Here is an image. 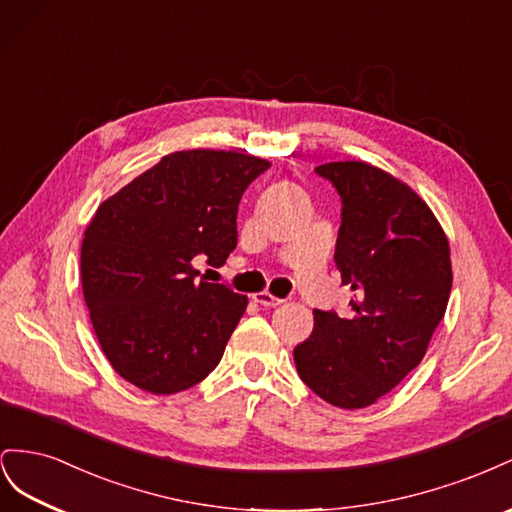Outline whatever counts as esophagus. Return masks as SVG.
Returning <instances> with one entry per match:
<instances>
[{"label": "esophagus", "mask_w": 512, "mask_h": 512, "mask_svg": "<svg viewBox=\"0 0 512 512\" xmlns=\"http://www.w3.org/2000/svg\"><path fill=\"white\" fill-rule=\"evenodd\" d=\"M253 300H255L257 304H261V306H279V304H283L281 298H276V296L268 294V291H261V294H255Z\"/></svg>", "instance_id": "obj_1"}]
</instances>
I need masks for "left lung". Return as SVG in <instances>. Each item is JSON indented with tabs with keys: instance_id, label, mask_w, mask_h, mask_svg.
Wrapping results in <instances>:
<instances>
[{
	"instance_id": "left-lung-1",
	"label": "left lung",
	"mask_w": 512,
	"mask_h": 512,
	"mask_svg": "<svg viewBox=\"0 0 512 512\" xmlns=\"http://www.w3.org/2000/svg\"><path fill=\"white\" fill-rule=\"evenodd\" d=\"M315 173L343 203L334 261L356 300L345 317L313 311V334L296 345L294 360L317 397L360 410L425 356L450 298V246L427 203L390 173L358 160Z\"/></svg>"
}]
</instances>
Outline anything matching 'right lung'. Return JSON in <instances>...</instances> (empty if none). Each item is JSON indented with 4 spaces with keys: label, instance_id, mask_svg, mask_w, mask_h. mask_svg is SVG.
Segmentation results:
<instances>
[{
    "label": "right lung",
    "instance_id": "1",
    "mask_svg": "<svg viewBox=\"0 0 512 512\" xmlns=\"http://www.w3.org/2000/svg\"><path fill=\"white\" fill-rule=\"evenodd\" d=\"M268 167L240 152H173L98 206L81 244L83 296L126 382L173 394L221 362L248 298L197 281L193 259L225 264L238 244L240 199Z\"/></svg>",
    "mask_w": 512,
    "mask_h": 512
}]
</instances>
